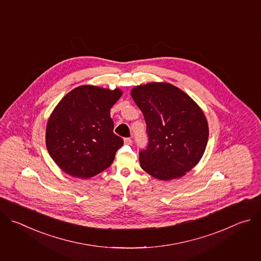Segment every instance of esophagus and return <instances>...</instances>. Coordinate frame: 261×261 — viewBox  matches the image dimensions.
Returning <instances> with one entry per match:
<instances>
[{"label":"esophagus","mask_w":261,"mask_h":261,"mask_svg":"<svg viewBox=\"0 0 261 261\" xmlns=\"http://www.w3.org/2000/svg\"><path fill=\"white\" fill-rule=\"evenodd\" d=\"M124 142H125V144H132V139L131 138H125Z\"/></svg>","instance_id":"esophagus-1"}]
</instances>
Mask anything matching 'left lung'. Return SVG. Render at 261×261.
I'll return each mask as SVG.
<instances>
[{"label": "left lung", "instance_id": "8db88e82", "mask_svg": "<svg viewBox=\"0 0 261 261\" xmlns=\"http://www.w3.org/2000/svg\"><path fill=\"white\" fill-rule=\"evenodd\" d=\"M142 111L148 143L139 152L141 168L168 180L190 171L201 159L208 125L201 108L180 89L167 83H150L132 89Z\"/></svg>", "mask_w": 261, "mask_h": 261}]
</instances>
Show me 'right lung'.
<instances>
[{
    "label": "right lung",
    "mask_w": 261,
    "mask_h": 261,
    "mask_svg": "<svg viewBox=\"0 0 261 261\" xmlns=\"http://www.w3.org/2000/svg\"><path fill=\"white\" fill-rule=\"evenodd\" d=\"M122 94L120 89L81 86L56 106L45 141L50 157L67 174L89 178L113 163L124 141L114 133L110 108Z\"/></svg>",
    "instance_id": "1"
}]
</instances>
